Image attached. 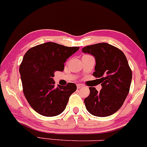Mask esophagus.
<instances>
[{
    "label": "esophagus",
    "mask_w": 147,
    "mask_h": 147,
    "mask_svg": "<svg viewBox=\"0 0 147 147\" xmlns=\"http://www.w3.org/2000/svg\"><path fill=\"white\" fill-rule=\"evenodd\" d=\"M84 87V85L82 84H77V88L78 89H81L82 87Z\"/></svg>",
    "instance_id": "esophagus-1"
}]
</instances>
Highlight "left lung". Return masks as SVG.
Wrapping results in <instances>:
<instances>
[{
    "instance_id": "left-lung-1",
    "label": "left lung",
    "mask_w": 147,
    "mask_h": 147,
    "mask_svg": "<svg viewBox=\"0 0 147 147\" xmlns=\"http://www.w3.org/2000/svg\"><path fill=\"white\" fill-rule=\"evenodd\" d=\"M95 57L93 76L99 79L102 89L90 87V95L85 98L87 111L96 117H108L122 106L129 92L132 71L124 53L107 43L87 46L82 49Z\"/></svg>"
}]
</instances>
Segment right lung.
Returning a JSON list of instances; mask_svg holds the SVG:
<instances>
[{
  "label": "right lung",
  "instance_id": "1",
  "mask_svg": "<svg viewBox=\"0 0 147 147\" xmlns=\"http://www.w3.org/2000/svg\"><path fill=\"white\" fill-rule=\"evenodd\" d=\"M79 47H68L47 42L26 53L19 67L23 91L28 102L37 113L54 117L65 110L69 96L76 90V84L55 87V71H63L66 60Z\"/></svg>",
  "mask_w": 147,
  "mask_h": 147
}]
</instances>
